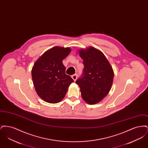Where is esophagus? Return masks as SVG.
Segmentation results:
<instances>
[{
    "instance_id": "obj_1",
    "label": "esophagus",
    "mask_w": 148,
    "mask_h": 148,
    "mask_svg": "<svg viewBox=\"0 0 148 148\" xmlns=\"http://www.w3.org/2000/svg\"><path fill=\"white\" fill-rule=\"evenodd\" d=\"M77 74H74V75H73L71 76V77H72L73 79L74 80V82L76 81V80L77 79Z\"/></svg>"
}]
</instances>
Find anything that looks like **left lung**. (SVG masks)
I'll use <instances>...</instances> for the list:
<instances>
[{"label": "left lung", "mask_w": 148, "mask_h": 148, "mask_svg": "<svg viewBox=\"0 0 148 148\" xmlns=\"http://www.w3.org/2000/svg\"><path fill=\"white\" fill-rule=\"evenodd\" d=\"M83 60V74L76 81L82 98L89 104H95L107 95L112 86L113 68L104 54L90 47L79 51Z\"/></svg>", "instance_id": "1"}]
</instances>
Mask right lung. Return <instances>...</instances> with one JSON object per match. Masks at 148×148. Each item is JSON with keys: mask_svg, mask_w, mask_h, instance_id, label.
Segmentation results:
<instances>
[{"mask_svg": "<svg viewBox=\"0 0 148 148\" xmlns=\"http://www.w3.org/2000/svg\"><path fill=\"white\" fill-rule=\"evenodd\" d=\"M71 52L69 48L55 47L46 51L34 64L32 77L35 91L40 98L56 104L65 97L74 82L65 74L63 60Z\"/></svg>", "mask_w": 148, "mask_h": 148, "instance_id": "obj_1", "label": "right lung"}]
</instances>
